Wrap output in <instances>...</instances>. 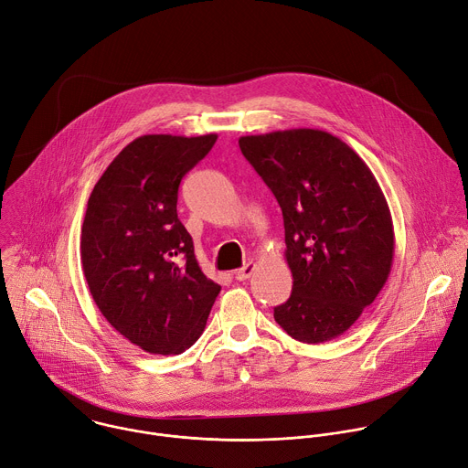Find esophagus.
Segmentation results:
<instances>
[{"instance_id": "1", "label": "esophagus", "mask_w": 468, "mask_h": 468, "mask_svg": "<svg viewBox=\"0 0 468 468\" xmlns=\"http://www.w3.org/2000/svg\"><path fill=\"white\" fill-rule=\"evenodd\" d=\"M254 269H256V263H252V261L245 263L241 269L236 271V280H239V282H245L247 278H250V274L254 272Z\"/></svg>"}]
</instances>
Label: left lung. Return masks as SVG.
Listing matches in <instances>:
<instances>
[{"label": "left lung", "instance_id": "left-lung-1", "mask_svg": "<svg viewBox=\"0 0 468 468\" xmlns=\"http://www.w3.org/2000/svg\"><path fill=\"white\" fill-rule=\"evenodd\" d=\"M239 149L284 216L293 290L274 321L303 343L341 335L375 303L393 265V219L378 180L319 129L241 136Z\"/></svg>", "mask_w": 468, "mask_h": 468}]
</instances>
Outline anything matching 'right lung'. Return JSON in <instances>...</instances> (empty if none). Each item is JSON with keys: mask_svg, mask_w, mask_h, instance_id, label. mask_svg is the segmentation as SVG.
Here are the masks:
<instances>
[{"mask_svg": "<svg viewBox=\"0 0 468 468\" xmlns=\"http://www.w3.org/2000/svg\"><path fill=\"white\" fill-rule=\"evenodd\" d=\"M218 134H145L111 162L88 199L80 261L105 319L149 354H180L207 326L221 286L176 216L182 176Z\"/></svg>", "mask_w": 468, "mask_h": 468, "instance_id": "1", "label": "right lung"}]
</instances>
